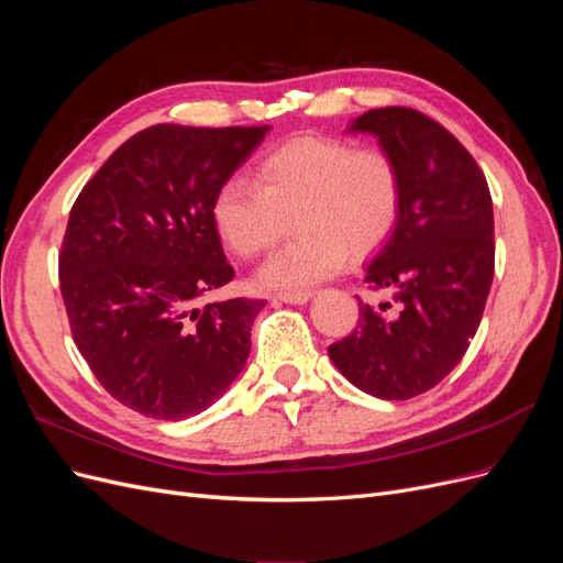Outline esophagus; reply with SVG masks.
Returning a JSON list of instances; mask_svg holds the SVG:
<instances>
[{
    "instance_id": "34e87169",
    "label": "esophagus",
    "mask_w": 563,
    "mask_h": 563,
    "mask_svg": "<svg viewBox=\"0 0 563 563\" xmlns=\"http://www.w3.org/2000/svg\"><path fill=\"white\" fill-rule=\"evenodd\" d=\"M312 298V291H286V294H277L275 300L286 302V305H302Z\"/></svg>"
}]
</instances>
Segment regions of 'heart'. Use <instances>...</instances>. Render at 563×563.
<instances>
[{
  "mask_svg": "<svg viewBox=\"0 0 563 563\" xmlns=\"http://www.w3.org/2000/svg\"><path fill=\"white\" fill-rule=\"evenodd\" d=\"M399 211L397 162L380 147L327 135H302L272 150L255 166V183L232 176L211 203L218 234L242 258L269 251L294 218L298 236L258 272V284L277 291L333 277L347 253H373L395 230Z\"/></svg>",
  "mask_w": 563,
  "mask_h": 563,
  "instance_id": "1",
  "label": "heart"
}]
</instances>
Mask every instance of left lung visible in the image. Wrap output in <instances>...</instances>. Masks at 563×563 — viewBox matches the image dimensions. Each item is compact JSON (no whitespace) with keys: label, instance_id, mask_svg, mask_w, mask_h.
<instances>
[{"label":"left lung","instance_id":"obj_1","mask_svg":"<svg viewBox=\"0 0 563 563\" xmlns=\"http://www.w3.org/2000/svg\"><path fill=\"white\" fill-rule=\"evenodd\" d=\"M397 162L401 211L364 282L391 302L360 300V323L329 356L378 399H411L463 360L486 308L496 267L493 201L484 172L453 133L411 108L356 117Z\"/></svg>","mask_w":563,"mask_h":563}]
</instances>
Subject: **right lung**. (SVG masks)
Masks as SVG:
<instances>
[{
	"label": "right lung",
	"mask_w": 563,
	"mask_h": 563,
	"mask_svg": "<svg viewBox=\"0 0 563 563\" xmlns=\"http://www.w3.org/2000/svg\"><path fill=\"white\" fill-rule=\"evenodd\" d=\"M267 131L143 129L112 152L70 211L58 277L75 345L110 397L147 418L207 411L249 360L265 300H199L234 277L213 195Z\"/></svg>",
	"instance_id": "add662e5"
}]
</instances>
